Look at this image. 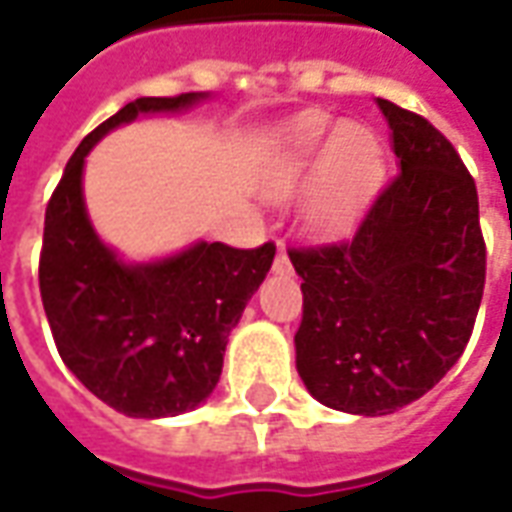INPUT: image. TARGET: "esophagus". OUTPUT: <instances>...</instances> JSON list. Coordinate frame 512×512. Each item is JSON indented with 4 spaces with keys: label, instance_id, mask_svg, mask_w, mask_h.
I'll use <instances>...</instances> for the list:
<instances>
[{
    "label": "esophagus",
    "instance_id": "34e87169",
    "mask_svg": "<svg viewBox=\"0 0 512 512\" xmlns=\"http://www.w3.org/2000/svg\"><path fill=\"white\" fill-rule=\"evenodd\" d=\"M274 274H290V257L288 252H285V246L279 244L277 249V257H274Z\"/></svg>",
    "mask_w": 512,
    "mask_h": 512
}]
</instances>
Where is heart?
<instances>
[{
    "label": "heart",
    "mask_w": 512,
    "mask_h": 512,
    "mask_svg": "<svg viewBox=\"0 0 512 512\" xmlns=\"http://www.w3.org/2000/svg\"><path fill=\"white\" fill-rule=\"evenodd\" d=\"M381 169V145L370 128L343 126L321 112H307L279 134L260 186L268 197L282 200L312 172L304 191V219L315 230H332L365 205Z\"/></svg>",
    "instance_id": "obj_1"
}]
</instances>
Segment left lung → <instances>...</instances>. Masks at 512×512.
Instances as JSON below:
<instances>
[{"instance_id":"obj_1","label":"left lung","mask_w":512,"mask_h":512,"mask_svg":"<svg viewBox=\"0 0 512 512\" xmlns=\"http://www.w3.org/2000/svg\"><path fill=\"white\" fill-rule=\"evenodd\" d=\"M397 178L348 241L290 249L304 315L296 370L345 414L384 417L447 376L469 343L485 285L472 175L425 117L378 98Z\"/></svg>"}]
</instances>
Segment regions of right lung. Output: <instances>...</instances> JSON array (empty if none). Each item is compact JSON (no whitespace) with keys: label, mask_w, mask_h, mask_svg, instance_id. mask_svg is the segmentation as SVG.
I'll return each instance as SVG.
<instances>
[{"label":"right lung","mask_w":512,"mask_h":512,"mask_svg":"<svg viewBox=\"0 0 512 512\" xmlns=\"http://www.w3.org/2000/svg\"><path fill=\"white\" fill-rule=\"evenodd\" d=\"M208 93L136 98L82 139L46 208L40 299L62 362L126 417H178L208 400L224 348L263 285L277 246L197 241L178 255L128 263L101 241L84 205V161L139 115L183 112Z\"/></svg>","instance_id":"right-lung-1"}]
</instances>
